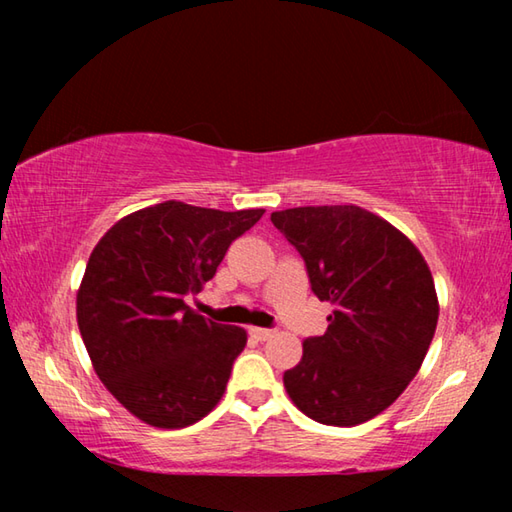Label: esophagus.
<instances>
[{
    "label": "esophagus",
    "instance_id": "esophagus-1",
    "mask_svg": "<svg viewBox=\"0 0 512 512\" xmlns=\"http://www.w3.org/2000/svg\"><path fill=\"white\" fill-rule=\"evenodd\" d=\"M248 334L253 336L255 341H268V339H271V336L275 334V329H266V327H250V329H248Z\"/></svg>",
    "mask_w": 512,
    "mask_h": 512
}]
</instances>
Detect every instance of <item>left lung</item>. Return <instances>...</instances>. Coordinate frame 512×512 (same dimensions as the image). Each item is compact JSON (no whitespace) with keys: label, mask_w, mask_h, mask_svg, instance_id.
Segmentation results:
<instances>
[{"label":"left lung","mask_w":512,"mask_h":512,"mask_svg":"<svg viewBox=\"0 0 512 512\" xmlns=\"http://www.w3.org/2000/svg\"><path fill=\"white\" fill-rule=\"evenodd\" d=\"M271 221L298 248L311 291L334 311L284 372L291 402L320 424L354 427L386 411L418 375L438 296L413 241L357 205L291 207Z\"/></svg>","instance_id":"obj_1"}]
</instances>
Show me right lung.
Returning a JSON list of instances; mask_svg holds the SVG:
<instances>
[{"label": "right lung", "instance_id": "right-lung-1", "mask_svg": "<svg viewBox=\"0 0 512 512\" xmlns=\"http://www.w3.org/2000/svg\"><path fill=\"white\" fill-rule=\"evenodd\" d=\"M262 214L164 201L119 219L94 246L76 320L94 372L135 418L183 429L221 402L248 334L196 314L185 296Z\"/></svg>", "mask_w": 512, "mask_h": 512}]
</instances>
